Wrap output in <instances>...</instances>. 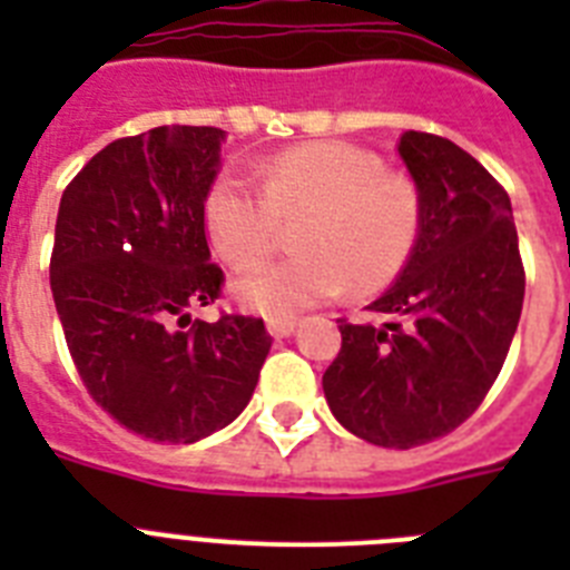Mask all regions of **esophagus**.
Returning <instances> with one entry per match:
<instances>
[{"instance_id":"esophagus-1","label":"esophagus","mask_w":570,"mask_h":570,"mask_svg":"<svg viewBox=\"0 0 570 570\" xmlns=\"http://www.w3.org/2000/svg\"><path fill=\"white\" fill-rule=\"evenodd\" d=\"M296 328V316H271L268 320V334L282 340V336H291Z\"/></svg>"}]
</instances>
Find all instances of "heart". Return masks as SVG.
<instances>
[{
  "label": "heart",
  "instance_id": "heart-1",
  "mask_svg": "<svg viewBox=\"0 0 570 570\" xmlns=\"http://www.w3.org/2000/svg\"><path fill=\"white\" fill-rule=\"evenodd\" d=\"M259 188L223 174L205 196V228L230 265L268 254L282 223L299 219L302 254L256 262L234 276L242 305L291 316L320 305L354 282L380 291L402 274L422 228L420 194L405 176L387 174L365 148L336 139L302 142L256 168Z\"/></svg>",
  "mask_w": 570,
  "mask_h": 570
}]
</instances>
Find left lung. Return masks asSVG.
<instances>
[{
	"label": "left lung",
	"instance_id": "obj_1",
	"mask_svg": "<svg viewBox=\"0 0 570 570\" xmlns=\"http://www.w3.org/2000/svg\"><path fill=\"white\" fill-rule=\"evenodd\" d=\"M400 156L420 194V239L400 279L367 305L385 322L340 320L342 347L322 387L351 434L405 451L482 405L517 334L525 268L511 199L468 150L405 130Z\"/></svg>",
	"mask_w": 570,
	"mask_h": 570
}]
</instances>
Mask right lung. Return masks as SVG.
Wrapping results in <instances>:
<instances>
[{"instance_id":"1","label":"right lung","mask_w":570,"mask_h":570,"mask_svg":"<svg viewBox=\"0 0 570 570\" xmlns=\"http://www.w3.org/2000/svg\"><path fill=\"white\" fill-rule=\"evenodd\" d=\"M225 130L163 125L99 150L65 188L50 291L88 394L154 442L214 434L242 414L271 351L256 316L181 320L223 294L205 196Z\"/></svg>"}]
</instances>
